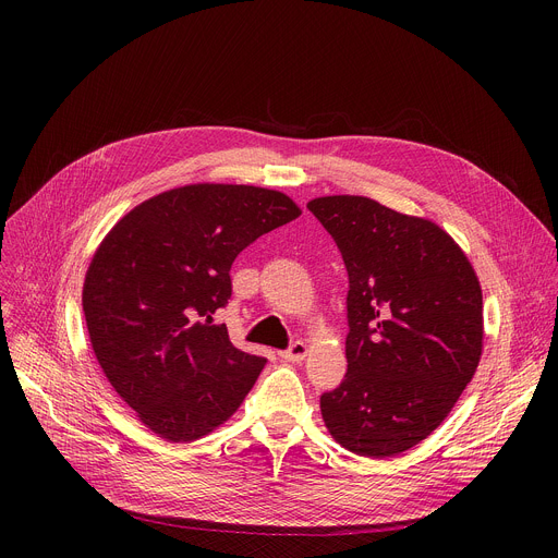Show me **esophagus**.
Listing matches in <instances>:
<instances>
[{
	"instance_id": "34e87169",
	"label": "esophagus",
	"mask_w": 558,
	"mask_h": 558,
	"mask_svg": "<svg viewBox=\"0 0 558 558\" xmlns=\"http://www.w3.org/2000/svg\"><path fill=\"white\" fill-rule=\"evenodd\" d=\"M306 353H308L306 342H293L287 351H282V353H280V357H282V360H287V362H300V360H304V357H306Z\"/></svg>"
}]
</instances>
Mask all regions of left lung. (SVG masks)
<instances>
[{"instance_id": "8db88e82", "label": "left lung", "mask_w": 558, "mask_h": 558, "mask_svg": "<svg viewBox=\"0 0 558 558\" xmlns=\"http://www.w3.org/2000/svg\"><path fill=\"white\" fill-rule=\"evenodd\" d=\"M349 271L344 381L320 397L329 435L386 459L448 417L484 351L482 284L437 222L366 196L306 203Z\"/></svg>"}]
</instances>
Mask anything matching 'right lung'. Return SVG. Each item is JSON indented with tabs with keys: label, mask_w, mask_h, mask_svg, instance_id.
I'll use <instances>...</instances> for the list:
<instances>
[{
	"label": "right lung",
	"mask_w": 558,
	"mask_h": 558,
	"mask_svg": "<svg viewBox=\"0 0 558 558\" xmlns=\"http://www.w3.org/2000/svg\"><path fill=\"white\" fill-rule=\"evenodd\" d=\"M300 214L276 190L194 183L106 233L84 280L86 327L104 375L156 437L196 441L241 409L267 360L235 349L214 313L235 256Z\"/></svg>",
	"instance_id": "add662e5"
}]
</instances>
